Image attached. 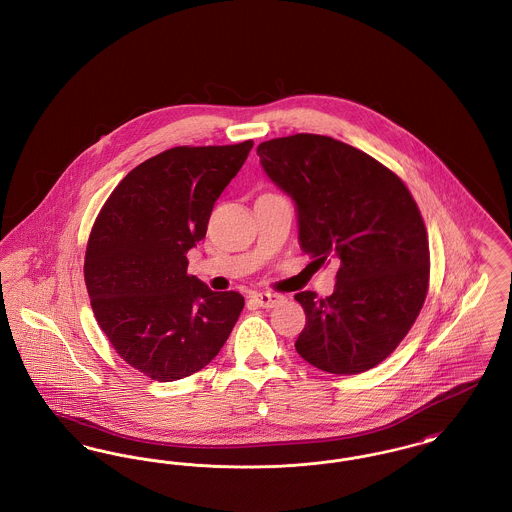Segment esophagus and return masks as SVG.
<instances>
[{
	"label": "esophagus",
	"mask_w": 512,
	"mask_h": 512,
	"mask_svg": "<svg viewBox=\"0 0 512 512\" xmlns=\"http://www.w3.org/2000/svg\"><path fill=\"white\" fill-rule=\"evenodd\" d=\"M251 299L259 305V307H265V309H272V307H276L278 303H282L284 301V297L282 295H278V293H253L251 295Z\"/></svg>",
	"instance_id": "obj_1"
}]
</instances>
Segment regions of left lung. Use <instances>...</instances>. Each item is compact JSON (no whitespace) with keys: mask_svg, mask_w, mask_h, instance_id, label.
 <instances>
[{"mask_svg":"<svg viewBox=\"0 0 512 512\" xmlns=\"http://www.w3.org/2000/svg\"><path fill=\"white\" fill-rule=\"evenodd\" d=\"M257 155L297 205L301 249L340 265L330 297L295 293L307 317L297 353L340 376L380 365L409 334L430 286L428 232L409 188L330 136L274 138Z\"/></svg>","mask_w":512,"mask_h":512,"instance_id":"left-lung-1","label":"left lung"}]
</instances>
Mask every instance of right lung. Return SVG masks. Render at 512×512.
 <instances>
[{
    "mask_svg": "<svg viewBox=\"0 0 512 512\" xmlns=\"http://www.w3.org/2000/svg\"><path fill=\"white\" fill-rule=\"evenodd\" d=\"M251 147H171L128 172L92 226L84 257L92 311L122 361L151 380L209 365L244 309L240 293L213 292L188 274L186 253L205 238Z\"/></svg>",
    "mask_w": 512,
    "mask_h": 512,
    "instance_id": "1",
    "label": "right lung"
}]
</instances>
